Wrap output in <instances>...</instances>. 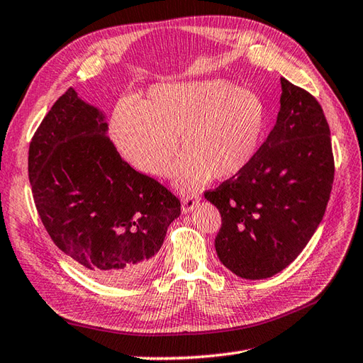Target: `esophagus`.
<instances>
[{
    "mask_svg": "<svg viewBox=\"0 0 363 363\" xmlns=\"http://www.w3.org/2000/svg\"><path fill=\"white\" fill-rule=\"evenodd\" d=\"M201 198L196 196V195H190V196H185L184 201H182V213H189V212H193V210L196 208V206L199 204Z\"/></svg>",
    "mask_w": 363,
    "mask_h": 363,
    "instance_id": "1",
    "label": "esophagus"
}]
</instances>
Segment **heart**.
I'll list each match as a JSON object with an SVG mask.
<instances>
[{
  "label": "heart",
  "mask_w": 363,
  "mask_h": 363,
  "mask_svg": "<svg viewBox=\"0 0 363 363\" xmlns=\"http://www.w3.org/2000/svg\"><path fill=\"white\" fill-rule=\"evenodd\" d=\"M266 108L250 92L221 79L159 83L139 105L116 108L109 133L126 162L155 178L195 190L210 176L225 181L254 162L266 133Z\"/></svg>",
  "instance_id": "b5f03b06"
}]
</instances>
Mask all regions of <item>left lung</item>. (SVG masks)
Instances as JSON below:
<instances>
[{
  "instance_id": "1",
  "label": "left lung",
  "mask_w": 363,
  "mask_h": 363,
  "mask_svg": "<svg viewBox=\"0 0 363 363\" xmlns=\"http://www.w3.org/2000/svg\"><path fill=\"white\" fill-rule=\"evenodd\" d=\"M334 181L330 126L308 91L281 79L277 123L241 174L204 196L221 213L215 249L246 280L288 267L322 221Z\"/></svg>"
}]
</instances>
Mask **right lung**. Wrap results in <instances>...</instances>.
Wrapping results in <instances>:
<instances>
[{
    "label": "right lung",
    "instance_id": "right-lung-1",
    "mask_svg": "<svg viewBox=\"0 0 363 363\" xmlns=\"http://www.w3.org/2000/svg\"><path fill=\"white\" fill-rule=\"evenodd\" d=\"M106 131L105 114L69 88L30 140L29 181L55 246L97 280L125 284L153 266L181 202L126 164Z\"/></svg>",
    "mask_w": 363,
    "mask_h": 363
}]
</instances>
